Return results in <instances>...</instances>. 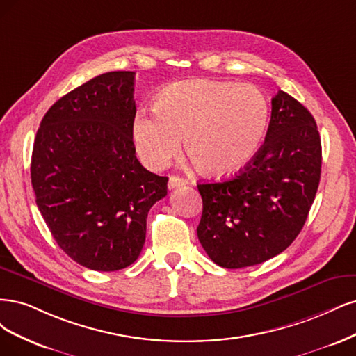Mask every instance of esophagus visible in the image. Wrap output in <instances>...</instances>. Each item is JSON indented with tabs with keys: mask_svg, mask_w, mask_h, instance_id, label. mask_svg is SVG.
Instances as JSON below:
<instances>
[{
	"mask_svg": "<svg viewBox=\"0 0 356 356\" xmlns=\"http://www.w3.org/2000/svg\"><path fill=\"white\" fill-rule=\"evenodd\" d=\"M186 185V180L183 177H179V176H171L168 179V188L170 189H175V188H179V186H183Z\"/></svg>",
	"mask_w": 356,
	"mask_h": 356,
	"instance_id": "obj_1",
	"label": "esophagus"
}]
</instances>
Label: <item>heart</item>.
I'll list each match as a JSON object with an SVG mask.
<instances>
[{"instance_id": "1", "label": "heart", "mask_w": 356, "mask_h": 356, "mask_svg": "<svg viewBox=\"0 0 356 356\" xmlns=\"http://www.w3.org/2000/svg\"><path fill=\"white\" fill-rule=\"evenodd\" d=\"M270 108L251 84L192 79L165 87L155 111L133 121L137 154L149 168L164 167L181 146L205 173L223 176L243 168L257 154Z\"/></svg>"}]
</instances>
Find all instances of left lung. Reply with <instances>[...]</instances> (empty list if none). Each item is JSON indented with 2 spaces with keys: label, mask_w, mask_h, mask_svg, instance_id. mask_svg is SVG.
<instances>
[{
  "label": "left lung",
  "mask_w": 356,
  "mask_h": 356,
  "mask_svg": "<svg viewBox=\"0 0 356 356\" xmlns=\"http://www.w3.org/2000/svg\"><path fill=\"white\" fill-rule=\"evenodd\" d=\"M323 151L316 122L285 91L272 99L265 143L232 179L200 183L198 239L222 268L266 261L300 234L321 177Z\"/></svg>",
  "instance_id": "obj_1"
}]
</instances>
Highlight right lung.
Masks as SVG:
<instances>
[{
  "mask_svg": "<svg viewBox=\"0 0 356 356\" xmlns=\"http://www.w3.org/2000/svg\"><path fill=\"white\" fill-rule=\"evenodd\" d=\"M134 72L102 74L57 100L32 149L37 205L59 247L91 270L113 272L139 257L146 217L168 177L136 158Z\"/></svg>",
  "mask_w": 356,
  "mask_h": 356,
  "instance_id": "obj_1",
  "label": "right lung"
}]
</instances>
